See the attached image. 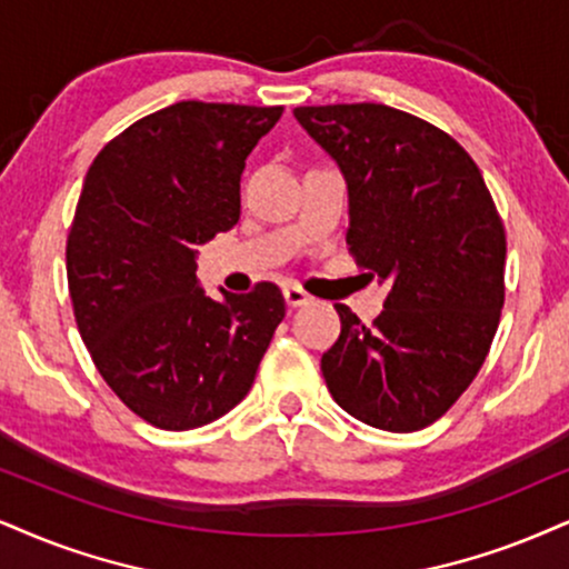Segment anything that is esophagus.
<instances>
[{
	"label": "esophagus",
	"instance_id": "esophagus-1",
	"mask_svg": "<svg viewBox=\"0 0 569 569\" xmlns=\"http://www.w3.org/2000/svg\"><path fill=\"white\" fill-rule=\"evenodd\" d=\"M284 300H287V306L298 308V306H306L308 300H311V296H308V292L303 290V287H298V284H287V287H284Z\"/></svg>",
	"mask_w": 569,
	"mask_h": 569
}]
</instances>
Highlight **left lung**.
Listing matches in <instances>:
<instances>
[{"label":"left lung","mask_w":569,"mask_h":569,"mask_svg":"<svg viewBox=\"0 0 569 569\" xmlns=\"http://www.w3.org/2000/svg\"><path fill=\"white\" fill-rule=\"evenodd\" d=\"M348 184V244L388 284L375 325L338 303L321 375L350 417L432 425L486 361L503 308L507 234L480 168L446 131L377 102L292 110Z\"/></svg>","instance_id":"8db88e82"}]
</instances>
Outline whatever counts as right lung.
I'll return each mask as SVG.
<instances>
[{"mask_svg":"<svg viewBox=\"0 0 569 569\" xmlns=\"http://www.w3.org/2000/svg\"><path fill=\"white\" fill-rule=\"evenodd\" d=\"M282 108L187 100L131 123L89 166L66 269L102 380L144 422L192 430L248 396L284 319L277 284L206 296L198 248L240 221V177Z\"/></svg>","mask_w":569,"mask_h":569,"instance_id":"1","label":"right lung"}]
</instances>
